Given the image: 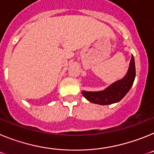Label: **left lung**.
Listing matches in <instances>:
<instances>
[{"label":"left lung","instance_id":"1","mask_svg":"<svg viewBox=\"0 0 154 154\" xmlns=\"http://www.w3.org/2000/svg\"><path fill=\"white\" fill-rule=\"evenodd\" d=\"M136 76L134 57L132 55L130 66L126 75L122 79L115 82L106 89L99 92L82 91L84 97L90 103L99 105H110L118 103L126 95L131 89Z\"/></svg>","mask_w":154,"mask_h":154}]
</instances>
